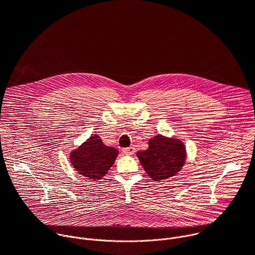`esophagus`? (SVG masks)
<instances>
[{
	"mask_svg": "<svg viewBox=\"0 0 255 255\" xmlns=\"http://www.w3.org/2000/svg\"><path fill=\"white\" fill-rule=\"evenodd\" d=\"M135 147L134 146H130V147H127V148H124L123 149V152L127 155H130V154H133L135 152Z\"/></svg>",
	"mask_w": 255,
	"mask_h": 255,
	"instance_id": "esophagus-1",
	"label": "esophagus"
}]
</instances>
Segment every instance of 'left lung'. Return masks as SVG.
Listing matches in <instances>:
<instances>
[{
	"label": "left lung",
	"instance_id": "obj_1",
	"mask_svg": "<svg viewBox=\"0 0 255 255\" xmlns=\"http://www.w3.org/2000/svg\"><path fill=\"white\" fill-rule=\"evenodd\" d=\"M146 150L137 152L144 170L154 180H162L176 174L186 160L184 144L177 139L158 135L149 140Z\"/></svg>",
	"mask_w": 255,
	"mask_h": 255
}]
</instances>
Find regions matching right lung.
Returning a JSON list of instances; mask_svg holds the SVG:
<instances>
[{"label": "right lung", "instance_id": "right-lung-1", "mask_svg": "<svg viewBox=\"0 0 255 255\" xmlns=\"http://www.w3.org/2000/svg\"><path fill=\"white\" fill-rule=\"evenodd\" d=\"M118 153L116 148L106 146L98 135L93 134L70 153V162L80 174L90 179H101L111 168Z\"/></svg>", "mask_w": 255, "mask_h": 255}]
</instances>
